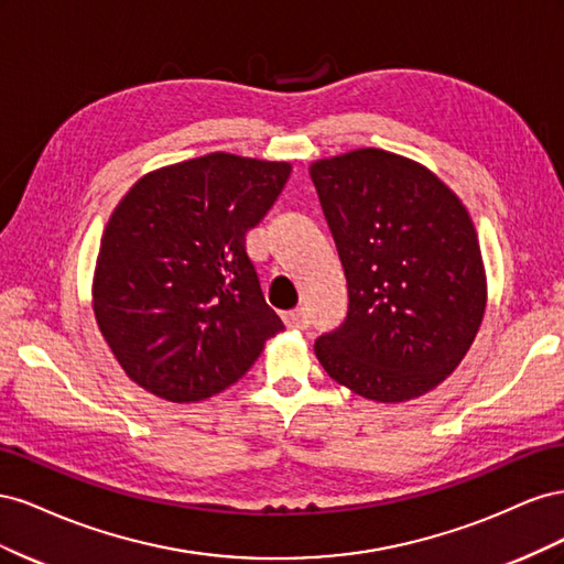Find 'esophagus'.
I'll list each match as a JSON object with an SVG mask.
<instances>
[{
    "mask_svg": "<svg viewBox=\"0 0 564 564\" xmlns=\"http://www.w3.org/2000/svg\"><path fill=\"white\" fill-rule=\"evenodd\" d=\"M284 324H286L289 329H308L311 317H308V313H305L303 308H296V311L284 313Z\"/></svg>",
    "mask_w": 564,
    "mask_h": 564,
    "instance_id": "obj_1",
    "label": "esophagus"
}]
</instances>
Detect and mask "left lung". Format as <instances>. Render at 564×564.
Instances as JSON below:
<instances>
[{
  "label": "left lung",
  "instance_id": "left-lung-1",
  "mask_svg": "<svg viewBox=\"0 0 564 564\" xmlns=\"http://www.w3.org/2000/svg\"><path fill=\"white\" fill-rule=\"evenodd\" d=\"M311 178L348 280V315L315 340L329 377L404 402L464 360L487 305L473 220L419 162L379 148L317 160Z\"/></svg>",
  "mask_w": 564,
  "mask_h": 564
}]
</instances>
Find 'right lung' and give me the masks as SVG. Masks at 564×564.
<instances>
[{"label":"right lung","mask_w":564,"mask_h":564,"mask_svg":"<svg viewBox=\"0 0 564 564\" xmlns=\"http://www.w3.org/2000/svg\"><path fill=\"white\" fill-rule=\"evenodd\" d=\"M289 174V162L212 152L145 174L117 204L98 249L94 313L133 383L169 402L207 400L284 329L245 237Z\"/></svg>","instance_id":"1"}]
</instances>
